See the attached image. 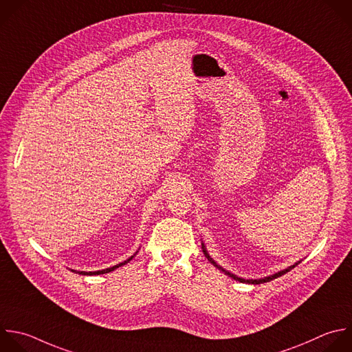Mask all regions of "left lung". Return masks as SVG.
Returning <instances> with one entry per match:
<instances>
[{"label": "left lung", "mask_w": 352, "mask_h": 352, "mask_svg": "<svg viewBox=\"0 0 352 352\" xmlns=\"http://www.w3.org/2000/svg\"><path fill=\"white\" fill-rule=\"evenodd\" d=\"M203 253H204V256H206V258L214 265V267H217L219 271H222V272H225L226 275H229V276H232L233 279H236V280H239V282H248V283H253V285H260V283H265V282H271V280H274V279H276V278H279V276H282V275H285L286 272H289V271H292L294 267H297L298 264H300V261L297 263V264H294V265H292V267H289V268H286V270H283V271H280V272H278V274H275V275H271V276H267V278H264V279H249V280H246V279H242V278H238V276H235V275H232V274H229L228 271H225L221 265H218L210 256H208V253L206 252V249H204V246H203Z\"/></svg>", "instance_id": "8db88e82"}]
</instances>
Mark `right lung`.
Returning a JSON list of instances; mask_svg holds the SVG:
<instances>
[{
    "label": "right lung",
    "mask_w": 352,
    "mask_h": 352,
    "mask_svg": "<svg viewBox=\"0 0 352 352\" xmlns=\"http://www.w3.org/2000/svg\"><path fill=\"white\" fill-rule=\"evenodd\" d=\"M133 257H134V256H133ZM133 257H130L127 261H124V263H120V264H117V265H114V267H111V268H106V270H102V271H95V272H80V274H82V275H99V274H107V272H110V271H114L116 268H119V267H122V265L127 264L129 261H131V260H133Z\"/></svg>",
    "instance_id": "add662e5"
}]
</instances>
